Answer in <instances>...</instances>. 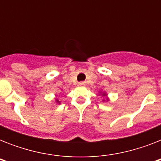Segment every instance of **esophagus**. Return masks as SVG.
I'll return each instance as SVG.
<instances>
[{
	"mask_svg": "<svg viewBox=\"0 0 161 161\" xmlns=\"http://www.w3.org/2000/svg\"><path fill=\"white\" fill-rule=\"evenodd\" d=\"M78 85H79V86H85L86 83H85V82H79V83H78Z\"/></svg>",
	"mask_w": 161,
	"mask_h": 161,
	"instance_id": "esophagus-1",
	"label": "esophagus"
}]
</instances>
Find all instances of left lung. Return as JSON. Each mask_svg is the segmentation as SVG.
I'll return each mask as SVG.
<instances>
[{
	"mask_svg": "<svg viewBox=\"0 0 161 161\" xmlns=\"http://www.w3.org/2000/svg\"><path fill=\"white\" fill-rule=\"evenodd\" d=\"M102 95H103V96H106V93H102ZM103 101H104V99H103Z\"/></svg>",
	"mask_w": 161,
	"mask_h": 161,
	"instance_id": "1",
	"label": "left lung"
}]
</instances>
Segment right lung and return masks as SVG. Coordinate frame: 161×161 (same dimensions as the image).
<instances>
[{
    "mask_svg": "<svg viewBox=\"0 0 161 161\" xmlns=\"http://www.w3.org/2000/svg\"><path fill=\"white\" fill-rule=\"evenodd\" d=\"M56 102H57V103H60V102H59V101H58V99H57V100H56Z\"/></svg>",
    "mask_w": 161,
    "mask_h": 161,
    "instance_id": "add662e5",
    "label": "right lung"
}]
</instances>
